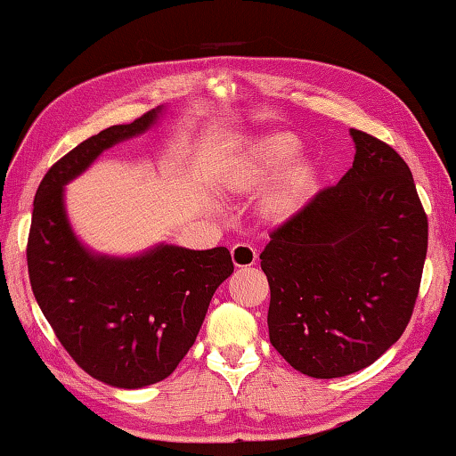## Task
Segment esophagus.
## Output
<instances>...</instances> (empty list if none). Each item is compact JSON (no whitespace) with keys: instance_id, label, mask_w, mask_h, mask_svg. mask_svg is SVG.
I'll list each match as a JSON object with an SVG mask.
<instances>
[{"instance_id":"esophagus-1","label":"esophagus","mask_w":456,"mask_h":456,"mask_svg":"<svg viewBox=\"0 0 456 456\" xmlns=\"http://www.w3.org/2000/svg\"><path fill=\"white\" fill-rule=\"evenodd\" d=\"M231 259H233L235 267H251L257 261V251L247 243H237L231 249Z\"/></svg>"}]
</instances>
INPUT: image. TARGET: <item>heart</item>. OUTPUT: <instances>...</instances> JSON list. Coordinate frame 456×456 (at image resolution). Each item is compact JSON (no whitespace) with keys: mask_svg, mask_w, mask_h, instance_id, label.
I'll return each mask as SVG.
<instances>
[{"mask_svg":"<svg viewBox=\"0 0 456 456\" xmlns=\"http://www.w3.org/2000/svg\"><path fill=\"white\" fill-rule=\"evenodd\" d=\"M302 141L289 130H269L251 136L223 171V187L231 195H249L277 168L272 184L259 200V215L272 225L296 219L314 197L320 179V163L310 154H299Z\"/></svg>","mask_w":456,"mask_h":456,"instance_id":"1","label":"heart"}]
</instances>
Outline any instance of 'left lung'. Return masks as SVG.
<instances>
[{"label": "left lung", "instance_id": "left-lung-1", "mask_svg": "<svg viewBox=\"0 0 456 456\" xmlns=\"http://www.w3.org/2000/svg\"><path fill=\"white\" fill-rule=\"evenodd\" d=\"M354 163L261 253L269 342L297 372L339 378L398 342L419 296L428 221L403 157L350 128Z\"/></svg>", "mask_w": 456, "mask_h": 456}]
</instances>
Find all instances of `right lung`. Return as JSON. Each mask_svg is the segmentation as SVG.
Masks as SVG:
<instances>
[{
  "mask_svg": "<svg viewBox=\"0 0 456 456\" xmlns=\"http://www.w3.org/2000/svg\"><path fill=\"white\" fill-rule=\"evenodd\" d=\"M163 112L159 106L80 142L45 173L34 199L28 272L36 302L76 364L114 388L171 376L195 344L215 289L233 273L227 247L159 243L136 256H106L84 245L68 219L66 184Z\"/></svg>",
  "mask_w": 456,
  "mask_h": 456,
  "instance_id": "right-lung-1",
  "label": "right lung"
}]
</instances>
